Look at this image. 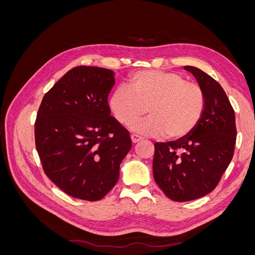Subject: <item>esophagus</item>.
Masks as SVG:
<instances>
[{
	"label": "esophagus",
	"instance_id": "obj_1",
	"mask_svg": "<svg viewBox=\"0 0 255 255\" xmlns=\"http://www.w3.org/2000/svg\"><path fill=\"white\" fill-rule=\"evenodd\" d=\"M130 139H132V142H133V143H136V142H138V141H140V140L142 139V138H141L140 136L133 134L132 136H130Z\"/></svg>",
	"mask_w": 255,
	"mask_h": 255
}]
</instances>
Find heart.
Wrapping results in <instances>:
<instances>
[{
	"mask_svg": "<svg viewBox=\"0 0 255 255\" xmlns=\"http://www.w3.org/2000/svg\"><path fill=\"white\" fill-rule=\"evenodd\" d=\"M128 89L118 88L110 99V109L122 126L150 118L134 126L136 132L179 140L188 136L201 121L205 107L204 89L174 72L143 70L130 75Z\"/></svg>",
	"mask_w": 255,
	"mask_h": 255,
	"instance_id": "b5f03b06",
	"label": "heart"
}]
</instances>
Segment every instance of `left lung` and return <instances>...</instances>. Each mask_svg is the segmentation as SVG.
I'll use <instances>...</instances> for the list:
<instances>
[{
    "label": "left lung",
    "instance_id": "obj_1",
    "mask_svg": "<svg viewBox=\"0 0 255 255\" xmlns=\"http://www.w3.org/2000/svg\"><path fill=\"white\" fill-rule=\"evenodd\" d=\"M184 69L204 89V115L188 136L154 144L153 157L154 180L176 202L199 199L216 188L233 158L237 135L235 113L220 84L199 68Z\"/></svg>",
    "mask_w": 255,
    "mask_h": 255
}]
</instances>
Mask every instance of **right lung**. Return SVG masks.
<instances>
[{
	"label": "right lung",
	"mask_w": 255,
	"mask_h": 255,
	"mask_svg": "<svg viewBox=\"0 0 255 255\" xmlns=\"http://www.w3.org/2000/svg\"><path fill=\"white\" fill-rule=\"evenodd\" d=\"M110 69L79 66L44 95L35 121L42 169L67 195L99 201L119 180L132 148L128 130L111 116Z\"/></svg>",
	"instance_id": "right-lung-1"
}]
</instances>
